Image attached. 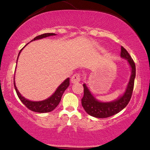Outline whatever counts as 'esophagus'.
Returning <instances> with one entry per match:
<instances>
[{
	"instance_id": "obj_1",
	"label": "esophagus",
	"mask_w": 150,
	"mask_h": 150,
	"mask_svg": "<svg viewBox=\"0 0 150 150\" xmlns=\"http://www.w3.org/2000/svg\"><path fill=\"white\" fill-rule=\"evenodd\" d=\"M80 81H81V77H80V75L79 74H75L71 78V81L72 83H79Z\"/></svg>"
}]
</instances>
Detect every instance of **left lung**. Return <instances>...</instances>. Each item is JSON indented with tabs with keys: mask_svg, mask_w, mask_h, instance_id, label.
Returning a JSON list of instances; mask_svg holds the SVG:
<instances>
[{
	"mask_svg": "<svg viewBox=\"0 0 150 150\" xmlns=\"http://www.w3.org/2000/svg\"><path fill=\"white\" fill-rule=\"evenodd\" d=\"M121 57L128 61L131 68V75L124 93L117 99L110 102L99 101L94 97L87 85L83 84L84 96L81 100L82 106L89 115L96 118L108 117L122 110L130 102L134 88L136 67L130 55L123 46L121 48Z\"/></svg>",
	"mask_w": 150,
	"mask_h": 150,
	"instance_id": "left-lung-1",
	"label": "left lung"
}]
</instances>
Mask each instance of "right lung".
<instances>
[{"label":"right lung","instance_id":"right-lung-1","mask_svg":"<svg viewBox=\"0 0 150 150\" xmlns=\"http://www.w3.org/2000/svg\"><path fill=\"white\" fill-rule=\"evenodd\" d=\"M56 35L57 34L55 33H44V34L35 37V38L33 40L30 41V42H33V41L38 40H41V39L47 38V37L54 36V35ZM22 49H21V50L20 51L19 54H18L16 63H18V57L20 56V52H21V51L22 50ZM13 83H14V87H15L16 91V93H17L18 98H19V99L21 100V102L28 108V109L32 110V111L37 112H48L52 111V110H54L57 106H58V104L61 101V97H62L63 93H64L65 89L69 87V78H67V79H65V81H63L58 87H57L56 91H54V93H53L52 96H50V97L48 98L46 100H42V101H31V100L26 99V98H24V96H22L16 86L15 76H14Z\"/></svg>","mask_w":150,"mask_h":150}]
</instances>
